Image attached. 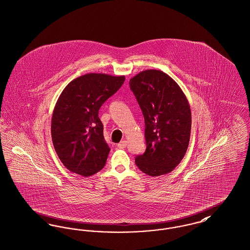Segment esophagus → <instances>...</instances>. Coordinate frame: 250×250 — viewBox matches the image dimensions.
Instances as JSON below:
<instances>
[{
    "instance_id": "esophagus-1",
    "label": "esophagus",
    "mask_w": 250,
    "mask_h": 250,
    "mask_svg": "<svg viewBox=\"0 0 250 250\" xmlns=\"http://www.w3.org/2000/svg\"><path fill=\"white\" fill-rule=\"evenodd\" d=\"M126 145H127V142L126 141H121L119 144H118V147L119 148H125V147L126 146Z\"/></svg>"
}]
</instances>
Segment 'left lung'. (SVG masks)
Listing matches in <instances>:
<instances>
[{"mask_svg":"<svg viewBox=\"0 0 250 250\" xmlns=\"http://www.w3.org/2000/svg\"><path fill=\"white\" fill-rule=\"evenodd\" d=\"M145 117L146 150L135 159L148 176L172 172L184 158L191 137L189 101L176 81L160 70L143 71L129 80Z\"/></svg>","mask_w":250,"mask_h":250,"instance_id":"left-lung-1","label":"left lung"}]
</instances>
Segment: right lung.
I'll use <instances>...</instances> for the list:
<instances>
[{
	"label": "right lung",
	"mask_w": 250,
	"mask_h": 250,
	"mask_svg": "<svg viewBox=\"0 0 250 250\" xmlns=\"http://www.w3.org/2000/svg\"><path fill=\"white\" fill-rule=\"evenodd\" d=\"M125 79V75L84 74L59 95L52 116V140L59 160L72 173L87 177L103 169L110 149L98 112Z\"/></svg>",
	"instance_id": "obj_1"
}]
</instances>
